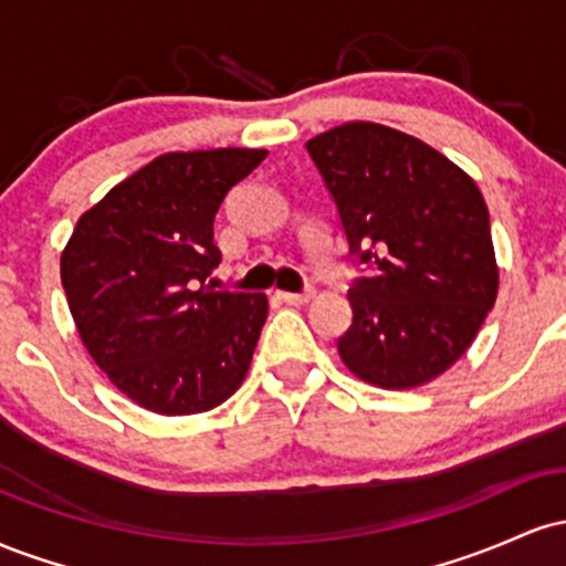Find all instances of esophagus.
Segmentation results:
<instances>
[{
  "instance_id": "esophagus-1",
  "label": "esophagus",
  "mask_w": 566,
  "mask_h": 566,
  "mask_svg": "<svg viewBox=\"0 0 566 566\" xmlns=\"http://www.w3.org/2000/svg\"><path fill=\"white\" fill-rule=\"evenodd\" d=\"M279 297H282L284 303H290V305H303V303H308L311 297H314V290H303V292H279Z\"/></svg>"
}]
</instances>
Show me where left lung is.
Masks as SVG:
<instances>
[{"label": "left lung", "instance_id": "8db88e82", "mask_svg": "<svg viewBox=\"0 0 566 566\" xmlns=\"http://www.w3.org/2000/svg\"><path fill=\"white\" fill-rule=\"evenodd\" d=\"M337 207L354 322L340 359L380 388L423 386L471 346L497 297L490 212L479 186L399 129L348 122L305 143Z\"/></svg>", "mask_w": 566, "mask_h": 566}]
</instances>
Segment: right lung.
I'll use <instances>...</instances> for the list:
<instances>
[{
	"label": "right lung",
	"instance_id": "right-lung-1",
	"mask_svg": "<svg viewBox=\"0 0 566 566\" xmlns=\"http://www.w3.org/2000/svg\"><path fill=\"white\" fill-rule=\"evenodd\" d=\"M263 148L165 154L87 210L61 255L71 316L95 365L159 415L218 407L242 386L269 314L261 292L216 290L226 193Z\"/></svg>",
	"mask_w": 566,
	"mask_h": 566
}]
</instances>
